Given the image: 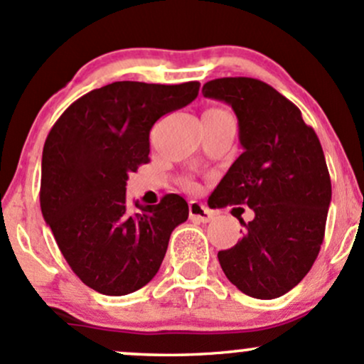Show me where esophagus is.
<instances>
[{"mask_svg":"<svg viewBox=\"0 0 364 364\" xmlns=\"http://www.w3.org/2000/svg\"><path fill=\"white\" fill-rule=\"evenodd\" d=\"M188 210H190V219L195 223H209L210 219H213V213H210L203 203L197 200L190 202Z\"/></svg>","mask_w":364,"mask_h":364,"instance_id":"34e87169","label":"esophagus"}]
</instances>
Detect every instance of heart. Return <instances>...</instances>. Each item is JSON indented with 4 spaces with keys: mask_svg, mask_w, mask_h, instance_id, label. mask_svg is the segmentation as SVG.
<instances>
[{
    "mask_svg": "<svg viewBox=\"0 0 364 364\" xmlns=\"http://www.w3.org/2000/svg\"><path fill=\"white\" fill-rule=\"evenodd\" d=\"M207 112H223L221 109H210V110H207Z\"/></svg>",
    "mask_w": 364,
    "mask_h": 364,
    "instance_id": "1",
    "label": "heart"
}]
</instances>
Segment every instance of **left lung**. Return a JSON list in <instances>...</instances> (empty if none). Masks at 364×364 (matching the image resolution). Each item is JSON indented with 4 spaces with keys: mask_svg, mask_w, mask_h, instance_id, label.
Masks as SVG:
<instances>
[{
    "mask_svg": "<svg viewBox=\"0 0 364 364\" xmlns=\"http://www.w3.org/2000/svg\"><path fill=\"white\" fill-rule=\"evenodd\" d=\"M202 93L231 105L243 146L209 207L249 205L255 214L240 219L243 237L219 250V264L240 292L277 299L309 273L325 238L331 181L321 143L301 110L259 79H214Z\"/></svg>",
    "mask_w": 364,
    "mask_h": 364,
    "instance_id": "8db88e82",
    "label": "left lung"
}]
</instances>
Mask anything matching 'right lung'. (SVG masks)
Returning a JSON list of instances; mask_svg holds the SVG:
<instances>
[{"label":"right lung","instance_id":"right-lung-1","mask_svg":"<svg viewBox=\"0 0 364 364\" xmlns=\"http://www.w3.org/2000/svg\"><path fill=\"white\" fill-rule=\"evenodd\" d=\"M200 82L117 81L75 100L45 141L39 202L60 252L85 285L126 295L157 274L173 230L188 203L169 193L131 209L126 181L150 161V129L183 109Z\"/></svg>","mask_w":364,"mask_h":364}]
</instances>
